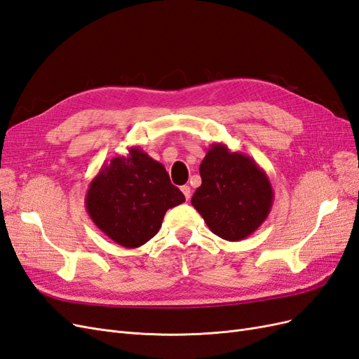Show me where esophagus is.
<instances>
[{
	"label": "esophagus",
	"instance_id": "obj_1",
	"mask_svg": "<svg viewBox=\"0 0 359 359\" xmlns=\"http://www.w3.org/2000/svg\"><path fill=\"white\" fill-rule=\"evenodd\" d=\"M181 191L184 193V196H186V199L189 201L190 196H191V189H190V186H182V187H181Z\"/></svg>",
	"mask_w": 359,
	"mask_h": 359
}]
</instances>
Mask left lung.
I'll return each instance as SVG.
<instances>
[{
  "label": "left lung",
  "mask_w": 359,
  "mask_h": 359,
  "mask_svg": "<svg viewBox=\"0 0 359 359\" xmlns=\"http://www.w3.org/2000/svg\"><path fill=\"white\" fill-rule=\"evenodd\" d=\"M199 172L202 184L191 205L212 233L226 241H241L266 220L274 190L252 157L217 142L206 151Z\"/></svg>",
  "instance_id": "1"
}]
</instances>
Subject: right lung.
I'll list each match as a JSON object with an SVG mask.
<instances>
[{
    "label": "right lung",
    "mask_w": 359,
    "mask_h": 359,
    "mask_svg": "<svg viewBox=\"0 0 359 359\" xmlns=\"http://www.w3.org/2000/svg\"><path fill=\"white\" fill-rule=\"evenodd\" d=\"M182 202L186 198L165 166L139 147L103 163L85 194L94 224L126 248L148 243L160 231L166 211Z\"/></svg>",
    "instance_id": "obj_1"
}]
</instances>
